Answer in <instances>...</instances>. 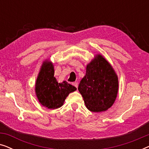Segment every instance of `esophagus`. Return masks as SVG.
<instances>
[{
	"instance_id": "34e87169",
	"label": "esophagus",
	"mask_w": 149,
	"mask_h": 149,
	"mask_svg": "<svg viewBox=\"0 0 149 149\" xmlns=\"http://www.w3.org/2000/svg\"><path fill=\"white\" fill-rule=\"evenodd\" d=\"M72 85H74L75 87H77V88L78 87V83H77V82H74L72 83Z\"/></svg>"
}]
</instances>
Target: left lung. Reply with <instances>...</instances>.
<instances>
[{"label":"left lung","instance_id":"left-lung-1","mask_svg":"<svg viewBox=\"0 0 149 149\" xmlns=\"http://www.w3.org/2000/svg\"><path fill=\"white\" fill-rule=\"evenodd\" d=\"M118 88L117 74L109 62L98 54L87 65L86 73L78 89L87 109L100 113L112 107L117 97Z\"/></svg>","mask_w":149,"mask_h":149}]
</instances>
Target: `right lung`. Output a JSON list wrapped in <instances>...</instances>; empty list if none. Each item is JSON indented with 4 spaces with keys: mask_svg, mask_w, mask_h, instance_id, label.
<instances>
[{
    "mask_svg": "<svg viewBox=\"0 0 149 149\" xmlns=\"http://www.w3.org/2000/svg\"><path fill=\"white\" fill-rule=\"evenodd\" d=\"M77 88L66 81L58 83L54 77L52 62L45 60L42 63L36 79L35 92L36 97L43 107L56 109L62 107L66 97Z\"/></svg>",
    "mask_w": 149,
    "mask_h": 149,
    "instance_id": "obj_1",
    "label": "right lung"
}]
</instances>
